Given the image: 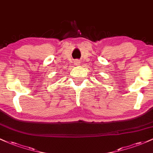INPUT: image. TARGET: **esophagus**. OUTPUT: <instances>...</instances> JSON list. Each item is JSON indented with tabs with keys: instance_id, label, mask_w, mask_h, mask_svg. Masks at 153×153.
Here are the masks:
<instances>
[{
	"instance_id": "34e87169",
	"label": "esophagus",
	"mask_w": 153,
	"mask_h": 153,
	"mask_svg": "<svg viewBox=\"0 0 153 153\" xmlns=\"http://www.w3.org/2000/svg\"><path fill=\"white\" fill-rule=\"evenodd\" d=\"M73 63H74L75 65H79L80 64V61L78 60V59H76V60H75V61H74V62H73Z\"/></svg>"
}]
</instances>
